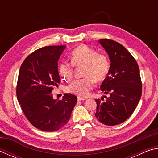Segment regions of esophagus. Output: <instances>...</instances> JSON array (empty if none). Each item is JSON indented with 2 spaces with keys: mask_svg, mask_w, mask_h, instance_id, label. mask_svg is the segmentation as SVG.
<instances>
[{
  "mask_svg": "<svg viewBox=\"0 0 158 158\" xmlns=\"http://www.w3.org/2000/svg\"><path fill=\"white\" fill-rule=\"evenodd\" d=\"M77 100H78V101H81V100H86V98H82V97H79L77 98Z\"/></svg>",
  "mask_w": 158,
  "mask_h": 158,
  "instance_id": "esophagus-1",
  "label": "esophagus"
}]
</instances>
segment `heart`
I'll list each match as a JSON object with an SVG mask.
<instances>
[{
    "label": "heart",
    "instance_id": "b5f03b06",
    "mask_svg": "<svg viewBox=\"0 0 158 158\" xmlns=\"http://www.w3.org/2000/svg\"><path fill=\"white\" fill-rule=\"evenodd\" d=\"M71 63L63 60L58 65V73L63 79L71 80L74 74V66H84L85 78L75 79L69 84L67 90L79 97L89 95L93 85V80L100 82L107 77L110 71V60L105 53L83 44L75 48L70 55Z\"/></svg>",
    "mask_w": 158,
    "mask_h": 158
}]
</instances>
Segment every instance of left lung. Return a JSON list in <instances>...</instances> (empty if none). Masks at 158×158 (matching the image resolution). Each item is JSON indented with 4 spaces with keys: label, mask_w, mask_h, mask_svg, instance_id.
Here are the masks:
<instances>
[{
    "label": "left lung",
    "mask_w": 158,
    "mask_h": 158,
    "mask_svg": "<svg viewBox=\"0 0 158 158\" xmlns=\"http://www.w3.org/2000/svg\"><path fill=\"white\" fill-rule=\"evenodd\" d=\"M107 53L111 61L110 71L100 89L106 96L103 101L96 99L95 117L106 125L122 123L137 107L142 91L137 61L131 53L118 42L109 39L98 41Z\"/></svg>",
    "instance_id": "left-lung-1"
}]
</instances>
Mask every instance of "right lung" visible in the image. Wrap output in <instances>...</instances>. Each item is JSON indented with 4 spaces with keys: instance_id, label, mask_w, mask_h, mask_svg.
<instances>
[{
    "instance_id": "obj_1",
    "label": "right lung",
    "mask_w": 158,
    "mask_h": 158,
    "mask_svg": "<svg viewBox=\"0 0 158 158\" xmlns=\"http://www.w3.org/2000/svg\"><path fill=\"white\" fill-rule=\"evenodd\" d=\"M65 46H48L35 51L21 65L17 97L29 122L45 132L57 131L69 121L77 98L65 93L61 100H54L52 90L60 79L58 61Z\"/></svg>"
}]
</instances>
